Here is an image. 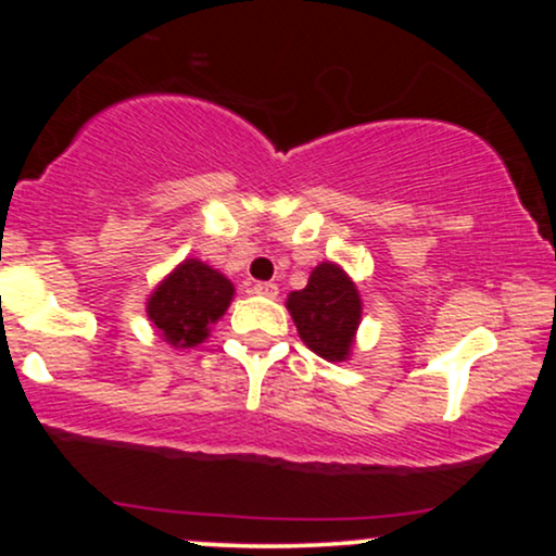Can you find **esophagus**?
<instances>
[{"mask_svg":"<svg viewBox=\"0 0 556 556\" xmlns=\"http://www.w3.org/2000/svg\"><path fill=\"white\" fill-rule=\"evenodd\" d=\"M253 292H256V295H261V298H277L279 295V287L274 285V282H256L253 285Z\"/></svg>","mask_w":556,"mask_h":556,"instance_id":"esophagus-1","label":"esophagus"}]
</instances>
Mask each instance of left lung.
<instances>
[{
  "instance_id": "1",
  "label": "left lung",
  "mask_w": 556,
  "mask_h": 556,
  "mask_svg": "<svg viewBox=\"0 0 556 556\" xmlns=\"http://www.w3.org/2000/svg\"><path fill=\"white\" fill-rule=\"evenodd\" d=\"M300 340L329 363L350 361L363 318L358 285L334 261H321L303 290L287 295Z\"/></svg>"
}]
</instances>
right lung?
I'll return each mask as SVG.
<instances>
[{
  "label": "right lung",
  "mask_w": 556,
  "mask_h": 556,
  "mask_svg": "<svg viewBox=\"0 0 556 556\" xmlns=\"http://www.w3.org/2000/svg\"><path fill=\"white\" fill-rule=\"evenodd\" d=\"M235 285L201 258H185L146 298V316L169 348L188 350L206 342L225 316Z\"/></svg>",
  "instance_id": "add662e5"
}]
</instances>
